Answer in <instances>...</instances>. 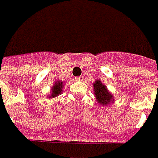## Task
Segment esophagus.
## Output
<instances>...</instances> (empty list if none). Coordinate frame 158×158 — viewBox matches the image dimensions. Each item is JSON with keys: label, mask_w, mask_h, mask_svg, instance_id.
<instances>
[{"label": "esophagus", "mask_w": 158, "mask_h": 158, "mask_svg": "<svg viewBox=\"0 0 158 158\" xmlns=\"http://www.w3.org/2000/svg\"><path fill=\"white\" fill-rule=\"evenodd\" d=\"M75 80L76 81H84V76L83 75L77 76V77H75Z\"/></svg>", "instance_id": "34e87169"}]
</instances>
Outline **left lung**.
<instances>
[{
  "mask_svg": "<svg viewBox=\"0 0 158 158\" xmlns=\"http://www.w3.org/2000/svg\"><path fill=\"white\" fill-rule=\"evenodd\" d=\"M94 94L96 96L97 101L99 102V103L103 104V105H107L108 103L112 100V95L108 92L107 88L104 85H102L100 81H96L94 85Z\"/></svg>",
  "mask_w": 158,
  "mask_h": 158,
  "instance_id": "obj_1",
  "label": "left lung"
}]
</instances>
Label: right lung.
<instances>
[{
	"label": "right lung",
	"instance_id": "obj_1",
	"mask_svg": "<svg viewBox=\"0 0 158 158\" xmlns=\"http://www.w3.org/2000/svg\"><path fill=\"white\" fill-rule=\"evenodd\" d=\"M62 88L63 83H61V82H56V84H55V85L52 87V93H51L50 98L59 95L62 93Z\"/></svg>",
	"mask_w": 158,
	"mask_h": 158
}]
</instances>
